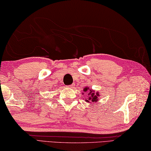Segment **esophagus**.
Segmentation results:
<instances>
[{
  "label": "esophagus",
  "mask_w": 151,
  "mask_h": 151,
  "mask_svg": "<svg viewBox=\"0 0 151 151\" xmlns=\"http://www.w3.org/2000/svg\"><path fill=\"white\" fill-rule=\"evenodd\" d=\"M68 87H70V88H73V84H71V85H70L68 86Z\"/></svg>",
  "instance_id": "obj_1"
}]
</instances>
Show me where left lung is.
Returning <instances> with one entry per match:
<instances>
[{
    "mask_svg": "<svg viewBox=\"0 0 151 151\" xmlns=\"http://www.w3.org/2000/svg\"><path fill=\"white\" fill-rule=\"evenodd\" d=\"M89 90L88 88H86L83 89V92H87V91ZM89 97H88V100H86V102H89V100H91L92 102H97L98 100V96H99L98 92H96V93H94V91H92L90 90V93H89Z\"/></svg>",
    "mask_w": 151,
    "mask_h": 151,
    "instance_id": "left-lung-1",
    "label": "left lung"
}]
</instances>
